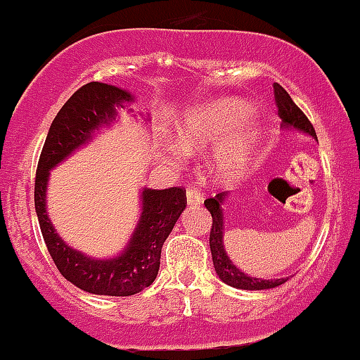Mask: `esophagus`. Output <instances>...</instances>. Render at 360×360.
I'll return each mask as SVG.
<instances>
[{
    "label": "esophagus",
    "mask_w": 360,
    "mask_h": 360,
    "mask_svg": "<svg viewBox=\"0 0 360 360\" xmlns=\"http://www.w3.org/2000/svg\"><path fill=\"white\" fill-rule=\"evenodd\" d=\"M186 202H188V205H200L202 202H204V195H202L197 188H188Z\"/></svg>",
    "instance_id": "esophagus-1"
}]
</instances>
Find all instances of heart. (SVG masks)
Masks as SVG:
<instances>
[{"label": "heart", "mask_w": 360, "mask_h": 360, "mask_svg": "<svg viewBox=\"0 0 360 360\" xmlns=\"http://www.w3.org/2000/svg\"><path fill=\"white\" fill-rule=\"evenodd\" d=\"M253 114L248 102L223 98L200 103L188 110L177 123V139L165 144V156L174 165H181L193 153L214 144L211 165L219 179H233L244 169L258 137L255 124H243Z\"/></svg>", "instance_id": "heart-1"}]
</instances>
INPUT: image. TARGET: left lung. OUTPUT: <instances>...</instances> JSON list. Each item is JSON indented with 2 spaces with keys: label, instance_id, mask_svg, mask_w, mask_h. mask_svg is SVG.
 Returning <instances> with one entry per match:
<instances>
[{
  "label": "left lung",
  "instance_id": "obj_1",
  "mask_svg": "<svg viewBox=\"0 0 360 360\" xmlns=\"http://www.w3.org/2000/svg\"><path fill=\"white\" fill-rule=\"evenodd\" d=\"M274 102L278 107V116L281 120V128H294V130L302 131V134L311 135L316 139L315 128L309 123L308 117L304 116L301 109L294 103L287 91L280 84H274ZM229 197L226 191H221L216 197L207 198L204 202L207 211L212 216V226L211 236H209V246H211L212 264H214V271L219 276L223 283L230 285L233 288H240V290H267V288H276L283 285L288 278H276V280H260V278H251L244 274L226 255L225 244H223V236H225V216H223L221 204L225 198Z\"/></svg>",
  "mask_w": 360,
  "mask_h": 360
}]
</instances>
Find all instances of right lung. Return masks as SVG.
Here are the masks:
<instances>
[{"mask_svg": "<svg viewBox=\"0 0 360 360\" xmlns=\"http://www.w3.org/2000/svg\"><path fill=\"white\" fill-rule=\"evenodd\" d=\"M131 100L128 91L103 82H89L77 89L49 128L34 177V209L56 267L70 283L96 295L127 297L148 288L158 276L163 243L186 207L183 188H144L137 226L123 253L114 258H93L73 250L52 226L45 205L51 170L91 141L98 128L109 127L117 116L116 107Z\"/></svg>", "mask_w": 360, "mask_h": 360, "instance_id": "obj_1", "label": "right lung"}]
</instances>
